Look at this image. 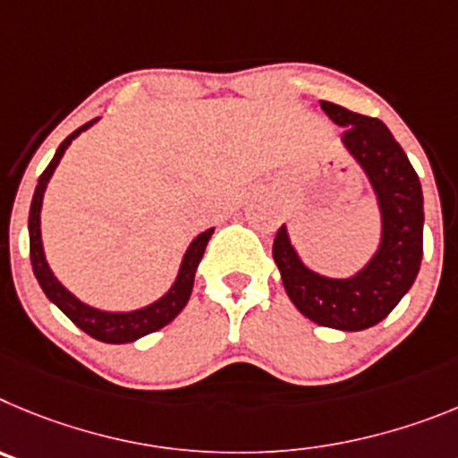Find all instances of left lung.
<instances>
[{"label": "left lung", "instance_id": "8db88e82", "mask_svg": "<svg viewBox=\"0 0 458 458\" xmlns=\"http://www.w3.org/2000/svg\"><path fill=\"white\" fill-rule=\"evenodd\" d=\"M321 109L344 127L342 146L360 164L377 193L381 242L368 265L349 278L308 269L285 225L274 237V259L287 296L301 315L337 331H365L393 312L411 290L422 262V187L406 152L378 118L321 100Z\"/></svg>", "mask_w": 458, "mask_h": 458}]
</instances>
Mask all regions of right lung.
<instances>
[{
  "label": "right lung",
  "instance_id": "obj_1",
  "mask_svg": "<svg viewBox=\"0 0 458 458\" xmlns=\"http://www.w3.org/2000/svg\"><path fill=\"white\" fill-rule=\"evenodd\" d=\"M98 118L89 121L86 125H81L80 130H75L56 148L55 157L47 164V168L43 171V175L38 178L36 184L34 199H31V209H29V253H31V267H34V276L38 280V285L43 287L45 296H47L65 317H68L77 328H81L84 333H89L90 337L96 340L106 342V344H125V342H134L139 337L148 335V333H155L159 328H164L166 324H171L175 317L182 312V308L187 306L189 296L193 290V276L199 269L200 259H203L205 246H208L209 237H212L214 228L205 230L199 237L193 239L189 244L187 253H184L182 262H180V271L175 283L171 285V290L157 299L155 303L146 308H139V310L130 312H109V310H98V308L89 306L84 301L77 299L72 292L65 290L59 283L52 269H49L47 259H45L43 250V237H40V208H43V193L47 189L49 178L55 168L59 166L64 152L68 150V146L72 143V139H77L84 130H89Z\"/></svg>",
  "mask_w": 458,
  "mask_h": 458
}]
</instances>
